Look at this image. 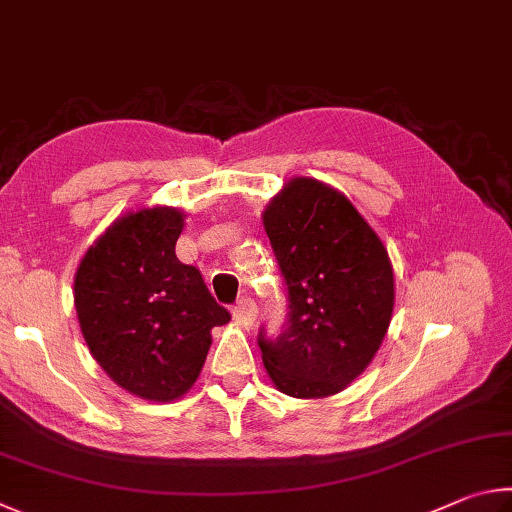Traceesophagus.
Wrapping results in <instances>:
<instances>
[{"label":"esophagus","instance_id":"34e87169","mask_svg":"<svg viewBox=\"0 0 512 512\" xmlns=\"http://www.w3.org/2000/svg\"><path fill=\"white\" fill-rule=\"evenodd\" d=\"M231 315H233V321H236L238 326L251 328V326H254V321H256L258 308H256V303L251 301L249 297H242V299L236 303V306H233Z\"/></svg>","mask_w":512,"mask_h":512}]
</instances>
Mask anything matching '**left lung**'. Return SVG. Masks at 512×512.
<instances>
[{"instance_id": "8db88e82", "label": "left lung", "mask_w": 512, "mask_h": 512, "mask_svg": "<svg viewBox=\"0 0 512 512\" xmlns=\"http://www.w3.org/2000/svg\"><path fill=\"white\" fill-rule=\"evenodd\" d=\"M263 224L288 285L283 333H258L267 375L292 398L333 396L364 373L389 330L387 249L346 195L312 177L290 179Z\"/></svg>"}]
</instances>
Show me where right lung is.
Listing matches in <instances>:
<instances>
[{
    "label": "right lung",
    "instance_id": "obj_1",
    "mask_svg": "<svg viewBox=\"0 0 512 512\" xmlns=\"http://www.w3.org/2000/svg\"><path fill=\"white\" fill-rule=\"evenodd\" d=\"M184 213L152 206L125 213L87 249L74 303L89 353L121 389L170 402L193 387L211 346V328L231 315L202 274L179 263Z\"/></svg>",
    "mask_w": 512,
    "mask_h": 512
}]
</instances>
